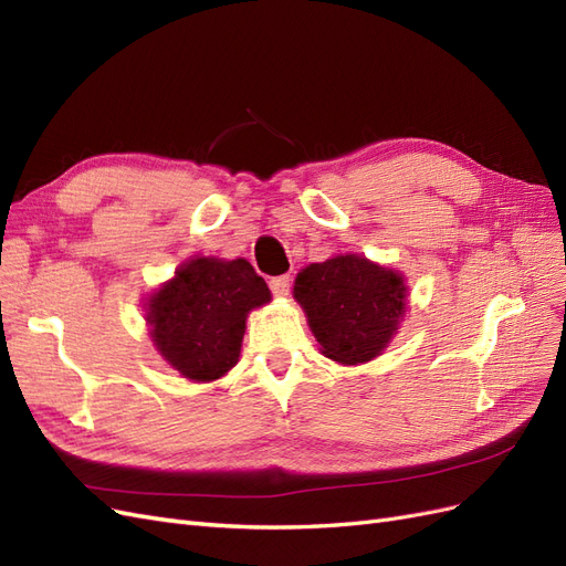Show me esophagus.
Wrapping results in <instances>:
<instances>
[{"mask_svg":"<svg viewBox=\"0 0 566 566\" xmlns=\"http://www.w3.org/2000/svg\"><path fill=\"white\" fill-rule=\"evenodd\" d=\"M269 287H271L273 295L285 297V295L290 293V276H287V273H285V276H273V279L269 281Z\"/></svg>","mask_w":566,"mask_h":566,"instance_id":"obj_1","label":"esophagus"}]
</instances>
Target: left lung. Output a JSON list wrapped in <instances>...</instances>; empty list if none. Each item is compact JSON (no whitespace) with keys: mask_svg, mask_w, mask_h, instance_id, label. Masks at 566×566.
Listing matches in <instances>:
<instances>
[{"mask_svg":"<svg viewBox=\"0 0 566 566\" xmlns=\"http://www.w3.org/2000/svg\"><path fill=\"white\" fill-rule=\"evenodd\" d=\"M295 300L310 318L323 354L356 366L378 356L406 310L397 273L364 256L342 254L297 273Z\"/></svg>","mask_w":566,"mask_h":566,"instance_id":"8db88e82","label":"left lung"}]
</instances>
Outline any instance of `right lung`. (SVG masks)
Wrapping results in <instances>:
<instances>
[{
  "label": "right lung",
  "instance_id": "right-lung-1",
  "mask_svg": "<svg viewBox=\"0 0 566 566\" xmlns=\"http://www.w3.org/2000/svg\"><path fill=\"white\" fill-rule=\"evenodd\" d=\"M269 300V287L250 262L198 256L153 295V342L184 378L217 380L238 361L248 312Z\"/></svg>",
  "mask_w": 566,
  "mask_h": 566
}]
</instances>
